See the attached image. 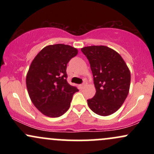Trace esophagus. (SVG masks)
Wrapping results in <instances>:
<instances>
[{
	"instance_id": "obj_1",
	"label": "esophagus",
	"mask_w": 154,
	"mask_h": 154,
	"mask_svg": "<svg viewBox=\"0 0 154 154\" xmlns=\"http://www.w3.org/2000/svg\"><path fill=\"white\" fill-rule=\"evenodd\" d=\"M85 83H82V84H80L79 85V87H80V88H82L85 87Z\"/></svg>"
}]
</instances>
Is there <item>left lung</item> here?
I'll return each mask as SVG.
<instances>
[{
	"instance_id": "8db88e82",
	"label": "left lung",
	"mask_w": 154,
	"mask_h": 154,
	"mask_svg": "<svg viewBox=\"0 0 154 154\" xmlns=\"http://www.w3.org/2000/svg\"><path fill=\"white\" fill-rule=\"evenodd\" d=\"M81 51L91 64L96 93L88 105L100 116H109L122 106L130 85V72L122 56L104 45L84 47Z\"/></svg>"
}]
</instances>
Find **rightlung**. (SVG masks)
<instances>
[{"label": "right lung", "instance_id": "obj_1", "mask_svg": "<svg viewBox=\"0 0 154 154\" xmlns=\"http://www.w3.org/2000/svg\"><path fill=\"white\" fill-rule=\"evenodd\" d=\"M75 48L64 44L48 45L32 61L26 78V88L35 106L44 115L59 117L70 106L79 90L67 82L66 66L77 56Z\"/></svg>", "mask_w": 154, "mask_h": 154}]
</instances>
